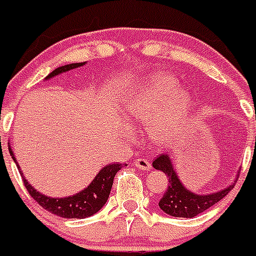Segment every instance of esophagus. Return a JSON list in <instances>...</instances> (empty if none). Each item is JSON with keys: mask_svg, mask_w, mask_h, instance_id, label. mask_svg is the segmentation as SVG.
<instances>
[{"mask_svg": "<svg viewBox=\"0 0 256 256\" xmlns=\"http://www.w3.org/2000/svg\"><path fill=\"white\" fill-rule=\"evenodd\" d=\"M134 167H136L138 170H142V171H151V168H152V166H151V163H150L147 159H144V158H138L134 162Z\"/></svg>", "mask_w": 256, "mask_h": 256, "instance_id": "34e87169", "label": "esophagus"}]
</instances>
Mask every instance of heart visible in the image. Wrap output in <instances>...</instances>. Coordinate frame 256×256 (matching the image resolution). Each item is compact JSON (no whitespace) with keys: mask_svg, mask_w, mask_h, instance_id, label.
Returning <instances> with one entry per match:
<instances>
[{"mask_svg":"<svg viewBox=\"0 0 256 256\" xmlns=\"http://www.w3.org/2000/svg\"><path fill=\"white\" fill-rule=\"evenodd\" d=\"M189 105V94L178 88L176 78L156 74L132 90L124 102L122 114L132 124L150 122V132L158 140L176 134Z\"/></svg>","mask_w":256,"mask_h":256,"instance_id":"b5f03b06","label":"heart"}]
</instances>
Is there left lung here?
I'll use <instances>...</instances> for the list:
<instances>
[{
  "label": "left lung",
  "instance_id": "8db88e82",
  "mask_svg": "<svg viewBox=\"0 0 256 256\" xmlns=\"http://www.w3.org/2000/svg\"><path fill=\"white\" fill-rule=\"evenodd\" d=\"M256 143V138H255ZM152 167L158 171L164 172L168 178V188L159 201V208L172 217L193 218L204 213L209 208L216 205L232 190L234 184L218 190V192L198 194L189 190L178 178L175 166L172 164L170 154H162L152 162ZM240 174V172H238Z\"/></svg>",
  "mask_w": 256,
  "mask_h": 256
}]
</instances>
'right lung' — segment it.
<instances>
[{
	"instance_id": "right-lung-1",
	"label": "right lung",
	"mask_w": 256,
	"mask_h": 256,
	"mask_svg": "<svg viewBox=\"0 0 256 256\" xmlns=\"http://www.w3.org/2000/svg\"><path fill=\"white\" fill-rule=\"evenodd\" d=\"M85 64H86V62H84V63H72L67 64V66H62V67L54 70L46 78V80H50V78H55V76H59L60 74L68 72V70L78 68L81 66H85ZM9 152L12 155V158H13V160L16 162L18 170H20V176L24 178V186H26V189L30 193V196L42 208H44L46 210L63 218H80L81 220V218L90 217L94 213L101 210L104 205L106 204L108 198H109L110 189H112V186H113L114 176H116V174L122 167L126 166L124 163L108 164V166H105V167L100 170L98 174L96 175V178H93L92 182L86 188H84L82 190L76 193V194H70L68 197H50L40 193L39 190H36L34 186H31L30 182H27L24 175L20 171V164L16 163V155H14L10 144Z\"/></svg>"
}]
</instances>
